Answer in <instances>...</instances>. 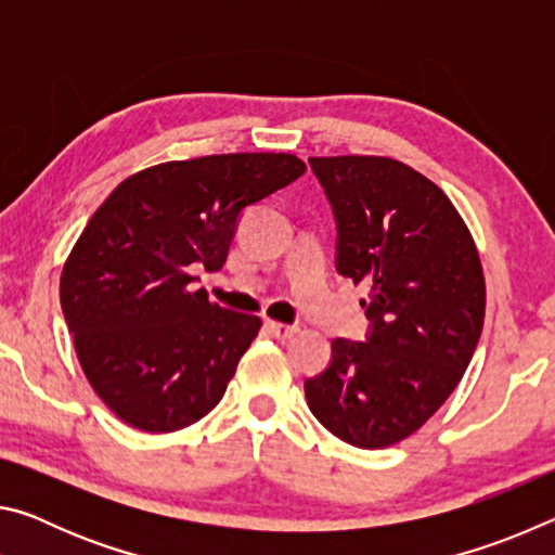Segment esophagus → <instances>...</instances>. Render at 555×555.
<instances>
[{
    "mask_svg": "<svg viewBox=\"0 0 555 555\" xmlns=\"http://www.w3.org/2000/svg\"><path fill=\"white\" fill-rule=\"evenodd\" d=\"M267 331L276 337V340H288L298 333V325H286V323H276V321H267Z\"/></svg>",
    "mask_w": 555,
    "mask_h": 555,
    "instance_id": "34e87169",
    "label": "esophagus"
}]
</instances>
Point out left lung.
<instances>
[{"instance_id": "1", "label": "left lung", "mask_w": 555, "mask_h": 555, "mask_svg": "<svg viewBox=\"0 0 555 555\" xmlns=\"http://www.w3.org/2000/svg\"><path fill=\"white\" fill-rule=\"evenodd\" d=\"M337 222L335 267L370 286L367 343L333 340L306 379L313 416L354 448H389L426 424L463 379L485 323V276L455 205L387 156L308 158Z\"/></svg>"}]
</instances>
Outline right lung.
<instances>
[{
    "label": "right lung",
    "mask_w": 555,
    "mask_h": 555,
    "mask_svg": "<svg viewBox=\"0 0 555 555\" xmlns=\"http://www.w3.org/2000/svg\"><path fill=\"white\" fill-rule=\"evenodd\" d=\"M306 173L294 154L166 162L121 181L65 259L61 306L90 387L125 424L171 434L210 413L261 321L191 291L222 269L244 208Z\"/></svg>",
    "instance_id": "obj_1"
}]
</instances>
